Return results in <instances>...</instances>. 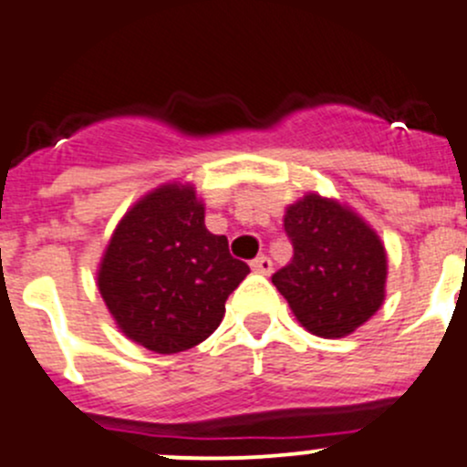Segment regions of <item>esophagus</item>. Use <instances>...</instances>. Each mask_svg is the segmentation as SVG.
Listing matches in <instances>:
<instances>
[{
	"mask_svg": "<svg viewBox=\"0 0 467 467\" xmlns=\"http://www.w3.org/2000/svg\"><path fill=\"white\" fill-rule=\"evenodd\" d=\"M252 270L258 272V275H270V272H272V258L265 256V254H263V256H258V258H254Z\"/></svg>",
	"mask_w": 467,
	"mask_h": 467,
	"instance_id": "1",
	"label": "esophagus"
}]
</instances>
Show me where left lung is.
<instances>
[{
    "label": "left lung",
    "instance_id": "8db88e82",
    "mask_svg": "<svg viewBox=\"0 0 467 467\" xmlns=\"http://www.w3.org/2000/svg\"><path fill=\"white\" fill-rule=\"evenodd\" d=\"M284 229L293 261L272 275V284L302 327L322 338H343L379 311L386 252L358 215L306 195L288 206Z\"/></svg>",
    "mask_w": 467,
    "mask_h": 467
}]
</instances>
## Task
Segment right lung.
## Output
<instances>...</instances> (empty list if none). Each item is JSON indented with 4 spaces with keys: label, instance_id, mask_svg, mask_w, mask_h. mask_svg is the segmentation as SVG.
Masks as SVG:
<instances>
[{
    "label": "right lung",
    "instance_id": "add662e5",
    "mask_svg": "<svg viewBox=\"0 0 467 467\" xmlns=\"http://www.w3.org/2000/svg\"><path fill=\"white\" fill-rule=\"evenodd\" d=\"M249 265L204 224L191 186L150 192L122 218L101 261L99 293L124 336L159 354L195 348L220 327Z\"/></svg>",
    "mask_w": 467,
    "mask_h": 467
}]
</instances>
